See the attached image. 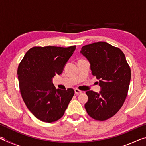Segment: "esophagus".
I'll return each instance as SVG.
<instances>
[{
  "mask_svg": "<svg viewBox=\"0 0 146 146\" xmlns=\"http://www.w3.org/2000/svg\"><path fill=\"white\" fill-rule=\"evenodd\" d=\"M75 93L76 94V95H78V94H80L82 93V91L79 90L78 89H75Z\"/></svg>",
  "mask_w": 146,
  "mask_h": 146,
  "instance_id": "obj_1",
  "label": "esophagus"
}]
</instances>
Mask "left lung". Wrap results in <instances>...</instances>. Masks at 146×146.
Segmentation results:
<instances>
[{"mask_svg": "<svg viewBox=\"0 0 146 146\" xmlns=\"http://www.w3.org/2000/svg\"><path fill=\"white\" fill-rule=\"evenodd\" d=\"M80 53L90 62L91 73L99 80L101 88L99 93L86 91V110L95 120H106L113 117L124 102L131 80L130 68L122 51L105 42L83 46Z\"/></svg>", "mask_w": 146, "mask_h": 146, "instance_id": "1", "label": "left lung"}]
</instances>
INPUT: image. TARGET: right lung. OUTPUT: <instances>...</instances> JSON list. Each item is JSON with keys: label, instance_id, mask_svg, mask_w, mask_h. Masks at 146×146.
<instances>
[{"label": "right lung", "instance_id": "right-lung-1", "mask_svg": "<svg viewBox=\"0 0 146 146\" xmlns=\"http://www.w3.org/2000/svg\"><path fill=\"white\" fill-rule=\"evenodd\" d=\"M76 46L33 47L27 51L17 70L19 88L24 103L35 117L53 122L64 115L75 91L56 89L55 75L62 73Z\"/></svg>", "mask_w": 146, "mask_h": 146}]
</instances>
